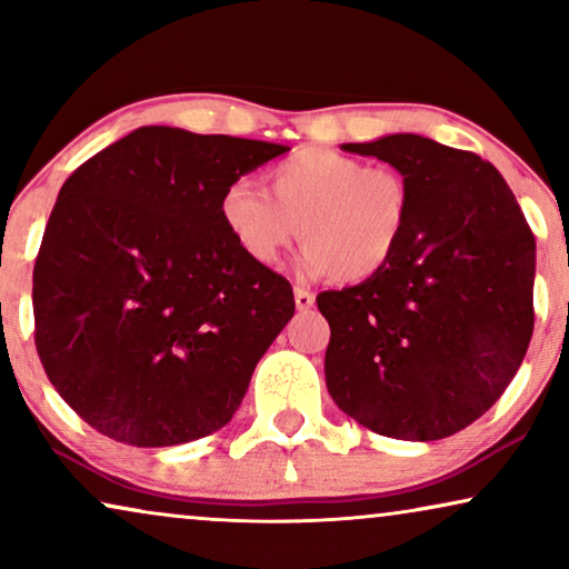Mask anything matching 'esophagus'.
Returning a JSON list of instances; mask_svg holds the SVG:
<instances>
[{
    "label": "esophagus",
    "instance_id": "obj_1",
    "mask_svg": "<svg viewBox=\"0 0 569 569\" xmlns=\"http://www.w3.org/2000/svg\"><path fill=\"white\" fill-rule=\"evenodd\" d=\"M316 302V295L310 290H302V287H295V306H298V310H308L313 308Z\"/></svg>",
    "mask_w": 569,
    "mask_h": 569
}]
</instances>
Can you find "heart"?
Returning <instances> with one entry per match:
<instances>
[{
	"label": "heart",
	"mask_w": 569,
	"mask_h": 569,
	"mask_svg": "<svg viewBox=\"0 0 569 569\" xmlns=\"http://www.w3.org/2000/svg\"><path fill=\"white\" fill-rule=\"evenodd\" d=\"M267 181L271 198L251 178H232L217 201L222 228L259 267L282 261L300 230L308 274L368 282L407 238L411 189L396 168L306 147L277 162Z\"/></svg>",
	"instance_id": "1"
}]
</instances>
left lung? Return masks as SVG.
<instances>
[{
	"instance_id": "obj_1",
	"label": "left lung",
	"mask_w": 569,
	"mask_h": 569,
	"mask_svg": "<svg viewBox=\"0 0 569 569\" xmlns=\"http://www.w3.org/2000/svg\"><path fill=\"white\" fill-rule=\"evenodd\" d=\"M409 181L407 238L378 277L321 292L326 386L368 430L440 440L510 386L533 333L536 240L492 162L419 134L345 144Z\"/></svg>"
}]
</instances>
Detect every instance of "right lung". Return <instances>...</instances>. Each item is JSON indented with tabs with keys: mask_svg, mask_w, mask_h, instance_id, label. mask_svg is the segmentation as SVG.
Segmentation results:
<instances>
[{
	"mask_svg": "<svg viewBox=\"0 0 569 569\" xmlns=\"http://www.w3.org/2000/svg\"><path fill=\"white\" fill-rule=\"evenodd\" d=\"M287 150L142 127L61 186L33 269L36 349L98 432L162 448L236 415L295 298L282 274L240 251L217 201Z\"/></svg>",
	"mask_w": 569,
	"mask_h": 569,
	"instance_id": "1",
	"label": "right lung"
}]
</instances>
